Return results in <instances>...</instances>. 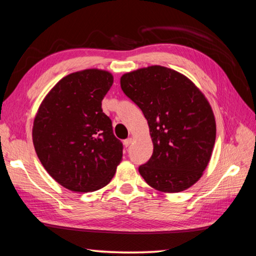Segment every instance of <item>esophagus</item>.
Masks as SVG:
<instances>
[{
    "instance_id": "1",
    "label": "esophagus",
    "mask_w": 256,
    "mask_h": 256,
    "mask_svg": "<svg viewBox=\"0 0 256 256\" xmlns=\"http://www.w3.org/2000/svg\"><path fill=\"white\" fill-rule=\"evenodd\" d=\"M132 142H133V138H126V140H125L124 141V146H131V144H132Z\"/></svg>"
}]
</instances>
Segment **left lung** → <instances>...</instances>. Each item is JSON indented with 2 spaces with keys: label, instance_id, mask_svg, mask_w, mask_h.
Segmentation results:
<instances>
[{
  "label": "left lung",
  "instance_id": "left-lung-1",
  "mask_svg": "<svg viewBox=\"0 0 256 256\" xmlns=\"http://www.w3.org/2000/svg\"><path fill=\"white\" fill-rule=\"evenodd\" d=\"M124 94L146 118L153 153L138 172L162 192H180L200 179L216 140L210 104L182 74L150 66L120 77Z\"/></svg>",
  "mask_w": 256,
  "mask_h": 256
}]
</instances>
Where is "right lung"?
<instances>
[{
	"label": "right lung",
	"instance_id": "obj_1",
	"mask_svg": "<svg viewBox=\"0 0 256 256\" xmlns=\"http://www.w3.org/2000/svg\"><path fill=\"white\" fill-rule=\"evenodd\" d=\"M102 69L69 74L51 88L36 114L32 141L41 164L62 187L95 192L110 184L122 161L102 100L113 85Z\"/></svg>",
	"mask_w": 256,
	"mask_h": 256
}]
</instances>
